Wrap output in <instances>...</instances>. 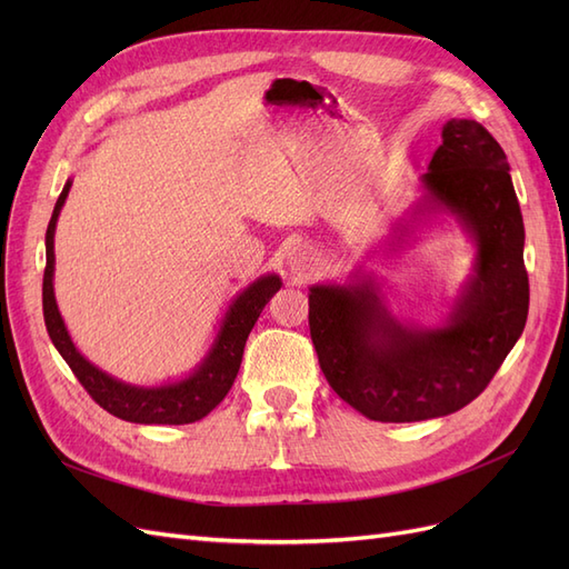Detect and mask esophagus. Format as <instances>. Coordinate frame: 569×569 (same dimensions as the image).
Masks as SVG:
<instances>
[{
	"label": "esophagus",
	"instance_id": "34e87169",
	"mask_svg": "<svg viewBox=\"0 0 569 569\" xmlns=\"http://www.w3.org/2000/svg\"><path fill=\"white\" fill-rule=\"evenodd\" d=\"M311 253L308 251H303V249H297L295 253L289 256V266H291V270H297L299 274H308V270H311Z\"/></svg>",
	"mask_w": 569,
	"mask_h": 569
}]
</instances>
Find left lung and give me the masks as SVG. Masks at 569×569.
<instances>
[{
    "label": "left lung",
    "mask_w": 569,
    "mask_h": 569,
    "mask_svg": "<svg viewBox=\"0 0 569 569\" xmlns=\"http://www.w3.org/2000/svg\"><path fill=\"white\" fill-rule=\"evenodd\" d=\"M425 187L477 242V274L441 330H408L368 287H313L308 327L325 380L339 399L380 422L460 410L489 387L520 339L529 311L525 222L510 166L477 120H449Z\"/></svg>",
    "instance_id": "left-lung-1"
}]
</instances>
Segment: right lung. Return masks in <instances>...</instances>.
<instances>
[{"label":"right lung","instance_id":"obj_1","mask_svg":"<svg viewBox=\"0 0 569 569\" xmlns=\"http://www.w3.org/2000/svg\"><path fill=\"white\" fill-rule=\"evenodd\" d=\"M68 189H71V182H66L63 192L57 199L54 213H51L44 237L47 266L42 278V311L51 343H54L57 351L63 356L68 368L73 370L84 391H88L101 408L120 420L140 425H187L209 416L232 389L251 327L256 325L258 316H261L274 291L280 289V278L268 274V278L256 280L244 295L232 303L209 358H206L187 380L157 389H142L118 382L107 372L97 370L78 353L71 337L66 332L54 301V287H51V274H54V228L61 213V206L68 197Z\"/></svg>","mask_w":569,"mask_h":569}]
</instances>
